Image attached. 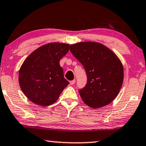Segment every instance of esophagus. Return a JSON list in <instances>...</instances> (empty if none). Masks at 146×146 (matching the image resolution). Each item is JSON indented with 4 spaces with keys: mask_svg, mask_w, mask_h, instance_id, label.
<instances>
[{
    "mask_svg": "<svg viewBox=\"0 0 146 146\" xmlns=\"http://www.w3.org/2000/svg\"><path fill=\"white\" fill-rule=\"evenodd\" d=\"M75 82H76V80H71V81H70V84H71V85H73V84L75 83Z\"/></svg>",
    "mask_w": 146,
    "mask_h": 146,
    "instance_id": "esophagus-1",
    "label": "esophagus"
}]
</instances>
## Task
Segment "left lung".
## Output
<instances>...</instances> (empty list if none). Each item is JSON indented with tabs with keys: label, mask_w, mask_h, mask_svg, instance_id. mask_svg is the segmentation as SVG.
Masks as SVG:
<instances>
[{
	"label": "left lung",
	"mask_w": 146,
	"mask_h": 146,
	"mask_svg": "<svg viewBox=\"0 0 146 146\" xmlns=\"http://www.w3.org/2000/svg\"><path fill=\"white\" fill-rule=\"evenodd\" d=\"M70 49L87 74V83L79 90L84 103L94 109L110 104L123 85L124 69L120 59L114 51L98 42L70 44Z\"/></svg>",
	"instance_id": "left-lung-1"
}]
</instances>
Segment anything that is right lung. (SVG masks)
Returning <instances> with one entry per match:
<instances>
[{
	"label": "right lung",
	"mask_w": 146,
	"mask_h": 146,
	"mask_svg": "<svg viewBox=\"0 0 146 146\" xmlns=\"http://www.w3.org/2000/svg\"><path fill=\"white\" fill-rule=\"evenodd\" d=\"M69 46L62 42L47 43L35 50L23 62L19 71V86L34 104L51 105L69 84L59 65Z\"/></svg>",
	"instance_id": "right-lung-1"
}]
</instances>
